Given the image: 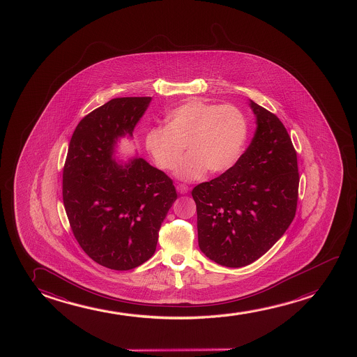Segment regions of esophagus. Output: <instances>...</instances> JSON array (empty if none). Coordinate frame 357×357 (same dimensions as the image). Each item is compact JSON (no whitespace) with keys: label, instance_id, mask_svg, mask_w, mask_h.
<instances>
[{"label":"esophagus","instance_id":"obj_1","mask_svg":"<svg viewBox=\"0 0 357 357\" xmlns=\"http://www.w3.org/2000/svg\"><path fill=\"white\" fill-rule=\"evenodd\" d=\"M176 190H177L180 195H186L190 191V187L187 186V185H183V183H180V185L176 186Z\"/></svg>","mask_w":357,"mask_h":357}]
</instances>
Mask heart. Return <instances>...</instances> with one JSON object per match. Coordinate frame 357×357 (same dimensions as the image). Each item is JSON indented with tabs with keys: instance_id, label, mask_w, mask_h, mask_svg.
Masks as SVG:
<instances>
[{
	"instance_id": "heart-1",
	"label": "heart",
	"mask_w": 357,
	"mask_h": 357,
	"mask_svg": "<svg viewBox=\"0 0 357 357\" xmlns=\"http://www.w3.org/2000/svg\"><path fill=\"white\" fill-rule=\"evenodd\" d=\"M248 120L235 105L192 99L169 112L167 125L154 126L146 135V148L161 170H172L187 146L190 154L175 176L183 181L230 169L241 155Z\"/></svg>"
}]
</instances>
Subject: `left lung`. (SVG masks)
<instances>
[{"label": "left lung", "instance_id": "obj_1", "mask_svg": "<svg viewBox=\"0 0 357 357\" xmlns=\"http://www.w3.org/2000/svg\"><path fill=\"white\" fill-rule=\"evenodd\" d=\"M256 132L235 165L195 187L198 245L220 266H248L269 251L295 218L296 151L282 121L250 100Z\"/></svg>", "mask_w": 357, "mask_h": 357}]
</instances>
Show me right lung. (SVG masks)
Masks as SVG:
<instances>
[{"instance_id":"obj_1","label":"right lung","mask_w":357,"mask_h":357,"mask_svg":"<svg viewBox=\"0 0 357 357\" xmlns=\"http://www.w3.org/2000/svg\"><path fill=\"white\" fill-rule=\"evenodd\" d=\"M151 96L116 98L75 127L63 167L62 196L75 240L100 266L130 271L155 252L161 222L177 199L170 177L139 156L117 160Z\"/></svg>"}]
</instances>
